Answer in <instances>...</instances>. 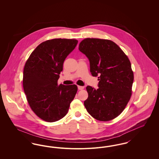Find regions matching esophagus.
Segmentation results:
<instances>
[{"mask_svg":"<svg viewBox=\"0 0 159 159\" xmlns=\"http://www.w3.org/2000/svg\"><path fill=\"white\" fill-rule=\"evenodd\" d=\"M78 89L79 90H82L84 89V86H78Z\"/></svg>","mask_w":159,"mask_h":159,"instance_id":"34e87169","label":"esophagus"}]
</instances>
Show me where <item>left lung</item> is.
Wrapping results in <instances>:
<instances>
[{"mask_svg": "<svg viewBox=\"0 0 159 159\" xmlns=\"http://www.w3.org/2000/svg\"><path fill=\"white\" fill-rule=\"evenodd\" d=\"M79 51L90 63V71L98 76V89L86 87L88 98L84 101L87 111L99 121L117 117L125 108L132 95L134 73L128 57L110 40L86 38Z\"/></svg>", "mask_w": 159, "mask_h": 159, "instance_id": "1", "label": "left lung"}]
</instances>
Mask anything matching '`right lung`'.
Returning a JSON list of instances; mask_svg holds the SVG:
<instances>
[{
	"instance_id": "add662e5",
	"label": "right lung",
	"mask_w": 159,
	"mask_h": 159,
	"mask_svg": "<svg viewBox=\"0 0 159 159\" xmlns=\"http://www.w3.org/2000/svg\"><path fill=\"white\" fill-rule=\"evenodd\" d=\"M76 39H54L42 42L31 53L23 71V88L33 112L48 122L68 112L77 91L76 84H58L64 61L75 48Z\"/></svg>"
}]
</instances>
